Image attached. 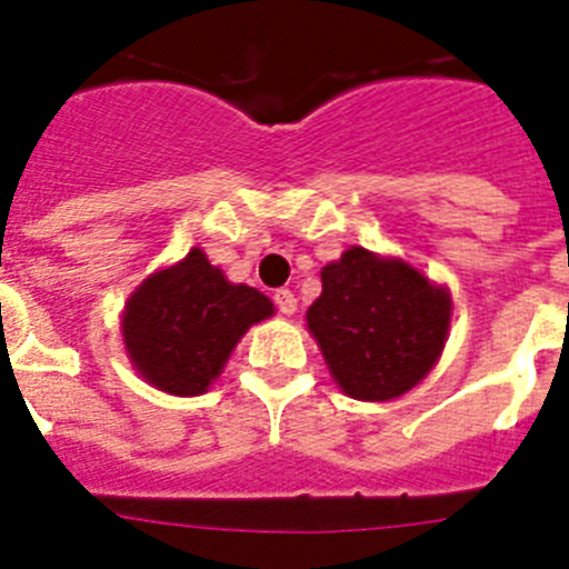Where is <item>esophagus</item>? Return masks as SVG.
I'll return each mask as SVG.
<instances>
[{"label": "esophagus", "mask_w": 569, "mask_h": 569, "mask_svg": "<svg viewBox=\"0 0 569 569\" xmlns=\"http://www.w3.org/2000/svg\"><path fill=\"white\" fill-rule=\"evenodd\" d=\"M273 301H276V308H279V313H284V316H293L296 313V296H293V290H276Z\"/></svg>", "instance_id": "esophagus-1"}]
</instances>
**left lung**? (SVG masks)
Returning a JSON list of instances; mask_svg holds the SVG:
<instances>
[{"instance_id": "left-lung-1", "label": "left lung", "mask_w": 569, "mask_h": 569, "mask_svg": "<svg viewBox=\"0 0 569 569\" xmlns=\"http://www.w3.org/2000/svg\"><path fill=\"white\" fill-rule=\"evenodd\" d=\"M450 316V290L413 264L350 248L321 268V296L308 310V330L341 393L390 401L433 370Z\"/></svg>"}]
</instances>
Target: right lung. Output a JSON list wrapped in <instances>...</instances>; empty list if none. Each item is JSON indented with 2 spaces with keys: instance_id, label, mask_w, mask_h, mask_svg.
Returning <instances> with one entry per match:
<instances>
[{
  "instance_id": "1",
  "label": "right lung",
  "mask_w": 569,
  "mask_h": 569,
  "mask_svg": "<svg viewBox=\"0 0 569 569\" xmlns=\"http://www.w3.org/2000/svg\"><path fill=\"white\" fill-rule=\"evenodd\" d=\"M270 316L268 296L228 281L202 248H193L133 290L122 313V339L133 370L156 390L202 396L250 325Z\"/></svg>"
}]
</instances>
